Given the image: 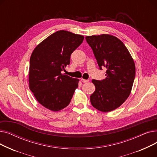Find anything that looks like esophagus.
<instances>
[{
    "mask_svg": "<svg viewBox=\"0 0 157 157\" xmlns=\"http://www.w3.org/2000/svg\"><path fill=\"white\" fill-rule=\"evenodd\" d=\"M81 81L83 82V83H86V82H88L89 81V80L88 79H83V78H81Z\"/></svg>",
    "mask_w": 157,
    "mask_h": 157,
    "instance_id": "obj_1",
    "label": "esophagus"
}]
</instances>
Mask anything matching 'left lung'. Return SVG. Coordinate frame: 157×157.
Returning a JSON list of instances; mask_svg holds the SVG:
<instances>
[{"mask_svg": "<svg viewBox=\"0 0 157 157\" xmlns=\"http://www.w3.org/2000/svg\"><path fill=\"white\" fill-rule=\"evenodd\" d=\"M86 40L100 69L107 68L104 79H92L95 90L90 95V102L98 111H111L124 102L131 93L136 73L134 61L125 44L114 36H86Z\"/></svg>", "mask_w": 157, "mask_h": 157, "instance_id": "left-lung-1", "label": "left lung"}]
</instances>
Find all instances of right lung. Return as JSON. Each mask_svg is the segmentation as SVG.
<instances>
[{
	"instance_id": "obj_1",
	"label": "right lung",
	"mask_w": 157,
	"mask_h": 157,
	"mask_svg": "<svg viewBox=\"0 0 157 157\" xmlns=\"http://www.w3.org/2000/svg\"><path fill=\"white\" fill-rule=\"evenodd\" d=\"M83 39V36L59 30L40 43L32 53L29 88L39 104L49 110L56 112L67 107L78 86V79L61 72L70 63L72 53Z\"/></svg>"
}]
</instances>
